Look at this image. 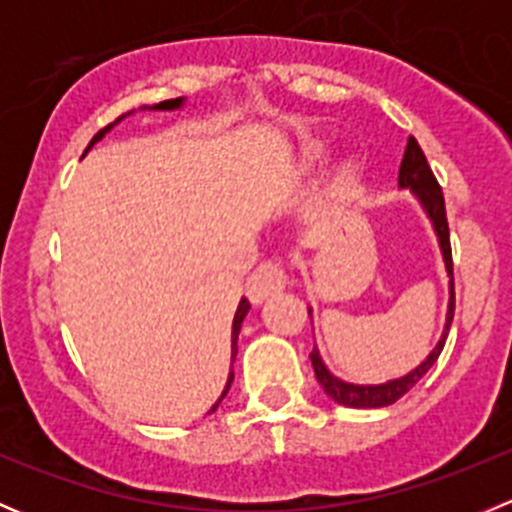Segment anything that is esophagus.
Masks as SVG:
<instances>
[{
    "instance_id": "34e87169",
    "label": "esophagus",
    "mask_w": 512,
    "mask_h": 512,
    "mask_svg": "<svg viewBox=\"0 0 512 512\" xmlns=\"http://www.w3.org/2000/svg\"><path fill=\"white\" fill-rule=\"evenodd\" d=\"M287 285V272L280 262H262L247 280V297L252 304L265 302L275 292H280Z\"/></svg>"
}]
</instances>
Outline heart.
Here are the masks:
<instances>
[{"mask_svg": "<svg viewBox=\"0 0 512 512\" xmlns=\"http://www.w3.org/2000/svg\"><path fill=\"white\" fill-rule=\"evenodd\" d=\"M317 156H319V146H307V151H304V158L314 160Z\"/></svg>", "mask_w": 512, "mask_h": 512, "instance_id": "heart-1", "label": "heart"}]
</instances>
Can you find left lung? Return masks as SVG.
Listing matches in <instances>:
<instances>
[{
	"label": "left lung",
	"mask_w": 512,
	"mask_h": 512,
	"mask_svg": "<svg viewBox=\"0 0 512 512\" xmlns=\"http://www.w3.org/2000/svg\"><path fill=\"white\" fill-rule=\"evenodd\" d=\"M399 185L401 188H409L411 193L421 200L423 210L431 218L433 230L438 235V245H441L443 262H446V272L451 277V299H448V314H446V329H443L441 339H438L436 349L426 356V361L416 366L411 374L401 376V379L386 381V384L376 386H359V384H347V381L337 379V376L329 374V369L324 366L322 356H319L317 349H312L309 359H312L314 374H317V381L322 384V389L327 391L329 399H334L337 404L349 406V409H381V406H391L394 401H399L401 396L409 394L411 389L423 379L428 369L436 364L438 354L443 352V344H446L448 329H451L453 322V309H456V289H453V260H451V235H448V220H446V203H443L441 185H438L436 175H433L431 165H428L426 156H423L421 146L414 136L409 138L404 151V160H401L399 168ZM309 317H312V309H309Z\"/></svg>",
	"instance_id": "left-lung-1"
}]
</instances>
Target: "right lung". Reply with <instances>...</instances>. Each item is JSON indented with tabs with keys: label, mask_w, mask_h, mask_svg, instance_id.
Segmentation results:
<instances>
[{
	"label": "right lung",
	"mask_w": 512,
	"mask_h": 512,
	"mask_svg": "<svg viewBox=\"0 0 512 512\" xmlns=\"http://www.w3.org/2000/svg\"><path fill=\"white\" fill-rule=\"evenodd\" d=\"M183 106V98H168V101H160V103H156V106H151L153 111H173V108H180ZM123 118V116H121ZM121 118H118V121H121ZM116 121V123H118ZM113 128V123L111 126H106V128H101V131L96 133L94 138H91V143H89V148L94 146L96 141H101L103 136H106V131H111ZM89 148H86V151H89ZM250 312V302H247V299H240V304H237V312H235V319H232V361H235V354H237V334H240V327H242V319H245V314ZM232 379H235V371L230 369V376H227V384H225V391H223V396H220L218 399V404L213 406V411L218 409L220 406V401L225 399L227 396V391H230V384H232Z\"/></svg>",
	"instance_id": "obj_1"
}]
</instances>
